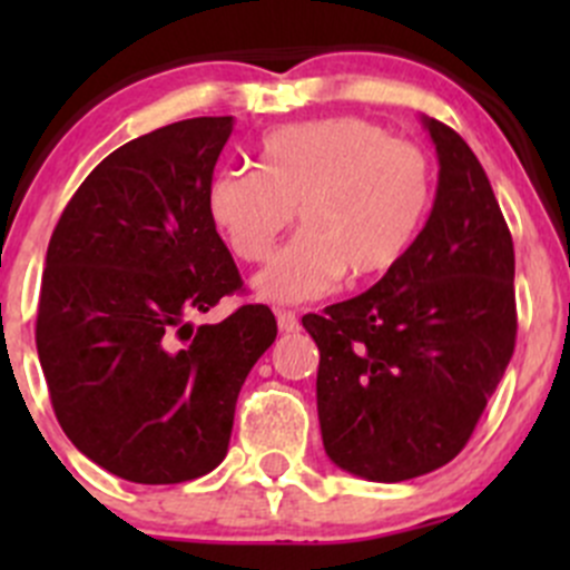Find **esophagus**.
<instances>
[{"label":"esophagus","mask_w":570,"mask_h":570,"mask_svg":"<svg viewBox=\"0 0 570 570\" xmlns=\"http://www.w3.org/2000/svg\"><path fill=\"white\" fill-rule=\"evenodd\" d=\"M275 320H278V327L284 333H295L297 327H301V320H297V314L286 312V308H278V312H275Z\"/></svg>","instance_id":"34e87169"}]
</instances>
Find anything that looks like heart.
Wrapping results in <instances>:
<instances>
[{"mask_svg":"<svg viewBox=\"0 0 570 570\" xmlns=\"http://www.w3.org/2000/svg\"><path fill=\"white\" fill-rule=\"evenodd\" d=\"M435 200L433 159L364 118L281 126L258 142V168L220 170L206 212L239 262H264L297 209L301 232L253 286L264 301L301 303L347 275L377 281L413 250Z\"/></svg>","mask_w":570,"mask_h":570,"instance_id":"heart-1","label":"heart"}]
</instances>
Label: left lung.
<instances>
[{"label": "left lung", "mask_w": 570, "mask_h": 570, "mask_svg": "<svg viewBox=\"0 0 570 570\" xmlns=\"http://www.w3.org/2000/svg\"><path fill=\"white\" fill-rule=\"evenodd\" d=\"M439 189L422 237L364 295L306 314L322 444L338 469L402 482L469 444L515 347V253L465 140L424 118Z\"/></svg>", "instance_id": "1"}]
</instances>
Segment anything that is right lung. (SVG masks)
<instances>
[{
	"label": "right lung",
	"instance_id": "add662e5",
	"mask_svg": "<svg viewBox=\"0 0 570 570\" xmlns=\"http://www.w3.org/2000/svg\"><path fill=\"white\" fill-rule=\"evenodd\" d=\"M234 118H189L109 154L79 184L46 250L36 344L62 433L142 485L204 476L226 458L239 389L275 342L267 306L193 331L243 292L206 212Z\"/></svg>",
	"mask_w": 570,
	"mask_h": 570
}]
</instances>
